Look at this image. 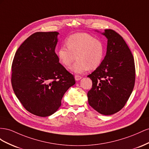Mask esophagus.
Listing matches in <instances>:
<instances>
[{
  "label": "esophagus",
  "instance_id": "34e87169",
  "mask_svg": "<svg viewBox=\"0 0 149 149\" xmlns=\"http://www.w3.org/2000/svg\"><path fill=\"white\" fill-rule=\"evenodd\" d=\"M81 79H82L81 76L78 75H75V80H77V81H78V80H80Z\"/></svg>",
  "mask_w": 149,
  "mask_h": 149
}]
</instances>
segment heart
<instances>
[{"instance_id":"1","label":"heart","mask_w":149,"mask_h":149,"mask_svg":"<svg viewBox=\"0 0 149 149\" xmlns=\"http://www.w3.org/2000/svg\"><path fill=\"white\" fill-rule=\"evenodd\" d=\"M67 47L62 45L57 50V57L62 65L69 67L76 56L77 62L70 67L72 72L82 74L98 67L103 60L104 45L99 39L87 33H76L67 38Z\"/></svg>"}]
</instances>
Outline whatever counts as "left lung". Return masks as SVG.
Returning <instances> with one entry per match:
<instances>
[{"label": "left lung", "instance_id": "obj_1", "mask_svg": "<svg viewBox=\"0 0 149 149\" xmlns=\"http://www.w3.org/2000/svg\"><path fill=\"white\" fill-rule=\"evenodd\" d=\"M102 34L107 39V52L101 64L87 76L92 81L87 97L93 109L110 116L120 111L129 99L135 69L133 55L124 39L112 29H105Z\"/></svg>", "mask_w": 149, "mask_h": 149}]
</instances>
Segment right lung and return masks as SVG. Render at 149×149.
Masks as SVG:
<instances>
[{
	"instance_id": "add662e5",
	"label": "right lung",
	"mask_w": 149,
	"mask_h": 149,
	"mask_svg": "<svg viewBox=\"0 0 149 149\" xmlns=\"http://www.w3.org/2000/svg\"><path fill=\"white\" fill-rule=\"evenodd\" d=\"M58 35L57 32L33 33L20 45L12 62L15 94L27 111L37 116L56 112L64 93L75 84L55 52Z\"/></svg>"
}]
</instances>
